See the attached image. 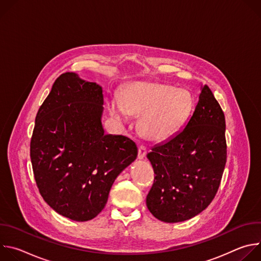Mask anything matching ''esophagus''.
Returning a JSON list of instances; mask_svg holds the SVG:
<instances>
[{"mask_svg": "<svg viewBox=\"0 0 261 261\" xmlns=\"http://www.w3.org/2000/svg\"><path fill=\"white\" fill-rule=\"evenodd\" d=\"M145 155H146L145 147L142 146V145H140V146L138 147V155H137V158H138L139 160H142V159L145 157Z\"/></svg>", "mask_w": 261, "mask_h": 261, "instance_id": "1", "label": "esophagus"}]
</instances>
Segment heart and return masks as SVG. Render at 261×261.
Here are the masks:
<instances>
[{
  "mask_svg": "<svg viewBox=\"0 0 261 261\" xmlns=\"http://www.w3.org/2000/svg\"><path fill=\"white\" fill-rule=\"evenodd\" d=\"M194 106L192 94L172 86L138 82L129 86L121 100L111 98L108 110L118 123L126 124L129 116L141 117L140 131L152 141H166L175 136L190 117Z\"/></svg>",
  "mask_w": 261,
  "mask_h": 261,
  "instance_id": "obj_1",
  "label": "heart"
}]
</instances>
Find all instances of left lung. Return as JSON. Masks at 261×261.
I'll use <instances>...</instances> for the list:
<instances>
[{"instance_id":"obj_1","label":"left lung","mask_w":261,"mask_h":261,"mask_svg":"<svg viewBox=\"0 0 261 261\" xmlns=\"http://www.w3.org/2000/svg\"><path fill=\"white\" fill-rule=\"evenodd\" d=\"M155 179L146 196L154 217L176 223L189 220L213 201L224 171L227 145L224 113L205 85L185 128L146 155Z\"/></svg>"}]
</instances>
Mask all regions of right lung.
<instances>
[{"label":"right lung","mask_w":261,"mask_h":261,"mask_svg":"<svg viewBox=\"0 0 261 261\" xmlns=\"http://www.w3.org/2000/svg\"><path fill=\"white\" fill-rule=\"evenodd\" d=\"M102 113V88L66 72L36 116L30 156L37 187L53 210L74 221L104 208L115 179L137 157L131 139L104 134Z\"/></svg>","instance_id":"right-lung-1"}]
</instances>
